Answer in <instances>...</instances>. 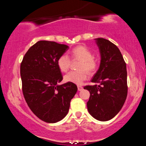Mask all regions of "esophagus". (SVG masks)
Instances as JSON below:
<instances>
[{
  "label": "esophagus",
  "instance_id": "34e87169",
  "mask_svg": "<svg viewBox=\"0 0 146 146\" xmlns=\"http://www.w3.org/2000/svg\"><path fill=\"white\" fill-rule=\"evenodd\" d=\"M78 90H82L83 89V87L82 86H78Z\"/></svg>",
  "mask_w": 146,
  "mask_h": 146
}]
</instances>
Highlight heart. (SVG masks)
Wrapping results in <instances>:
<instances>
[{
    "instance_id": "1",
    "label": "heart",
    "mask_w": 146,
    "mask_h": 146,
    "mask_svg": "<svg viewBox=\"0 0 146 146\" xmlns=\"http://www.w3.org/2000/svg\"><path fill=\"white\" fill-rule=\"evenodd\" d=\"M71 56L74 59L81 60L79 64V71L68 72L64 77V80L67 82H71L76 84H81L88 78V72L95 71L98 63L93 57V53L87 46L80 45L73 48L71 51ZM57 64L60 70L62 72H66L71 64V59L67 54L61 55L58 58Z\"/></svg>"
}]
</instances>
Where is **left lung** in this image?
<instances>
[{"label": "left lung", "instance_id": "1", "mask_svg": "<svg viewBox=\"0 0 146 146\" xmlns=\"http://www.w3.org/2000/svg\"><path fill=\"white\" fill-rule=\"evenodd\" d=\"M95 40L100 49L101 61L91 82L98 85H88L84 88L90 92L87 102L88 113L99 121H106L120 111L126 100V64L116 45L104 38Z\"/></svg>", "mask_w": 146, "mask_h": 146}]
</instances>
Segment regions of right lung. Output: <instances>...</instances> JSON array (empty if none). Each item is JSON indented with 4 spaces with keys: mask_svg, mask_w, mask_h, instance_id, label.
<instances>
[{
    "mask_svg": "<svg viewBox=\"0 0 146 146\" xmlns=\"http://www.w3.org/2000/svg\"><path fill=\"white\" fill-rule=\"evenodd\" d=\"M67 45L40 40L29 48L21 64L23 93L28 106L41 120L56 123L67 115L78 87L59 85L63 77L57 64Z\"/></svg>",
    "mask_w": 146,
    "mask_h": 146,
    "instance_id": "add662e5",
    "label": "right lung"
}]
</instances>
